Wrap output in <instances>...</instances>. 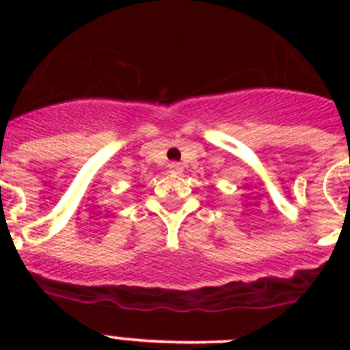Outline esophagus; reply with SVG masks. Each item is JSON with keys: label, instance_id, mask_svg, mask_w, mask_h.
Segmentation results:
<instances>
[{"label": "esophagus", "instance_id": "34e87169", "mask_svg": "<svg viewBox=\"0 0 350 350\" xmlns=\"http://www.w3.org/2000/svg\"><path fill=\"white\" fill-rule=\"evenodd\" d=\"M168 168H170V172H172V173H180L182 172L180 163H170Z\"/></svg>", "mask_w": 350, "mask_h": 350}]
</instances>
